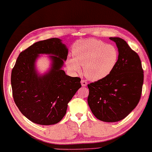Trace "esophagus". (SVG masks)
I'll return each mask as SVG.
<instances>
[{
	"instance_id": "obj_1",
	"label": "esophagus",
	"mask_w": 152,
	"mask_h": 152,
	"mask_svg": "<svg viewBox=\"0 0 152 152\" xmlns=\"http://www.w3.org/2000/svg\"><path fill=\"white\" fill-rule=\"evenodd\" d=\"M80 83H81V85L83 86H86V85H87V82H86L85 80H81Z\"/></svg>"
}]
</instances>
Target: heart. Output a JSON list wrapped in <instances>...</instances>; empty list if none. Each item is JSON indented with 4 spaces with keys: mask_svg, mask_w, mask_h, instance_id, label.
Masks as SVG:
<instances>
[{
    "mask_svg": "<svg viewBox=\"0 0 152 152\" xmlns=\"http://www.w3.org/2000/svg\"><path fill=\"white\" fill-rule=\"evenodd\" d=\"M75 59L67 60V66L72 72L80 73L83 67L86 78L97 81L106 78L112 72L118 60V52L115 46L100 40L89 39L73 48Z\"/></svg>",
    "mask_w": 152,
    "mask_h": 152,
    "instance_id": "obj_1",
    "label": "heart"
}]
</instances>
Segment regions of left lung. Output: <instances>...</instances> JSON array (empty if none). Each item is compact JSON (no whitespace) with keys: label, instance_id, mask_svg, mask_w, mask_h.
<instances>
[{"label":"left lung","instance_id":"obj_1","mask_svg":"<svg viewBox=\"0 0 152 152\" xmlns=\"http://www.w3.org/2000/svg\"><path fill=\"white\" fill-rule=\"evenodd\" d=\"M118 48V60L106 78L88 85V104L92 113L104 122H117L127 116L141 97L144 71L140 57L125 41L110 37Z\"/></svg>","mask_w":152,"mask_h":152}]
</instances>
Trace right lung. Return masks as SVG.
<instances>
[{
	"label": "right lung",
	"mask_w": 152,
	"mask_h": 152,
	"mask_svg": "<svg viewBox=\"0 0 152 152\" xmlns=\"http://www.w3.org/2000/svg\"><path fill=\"white\" fill-rule=\"evenodd\" d=\"M52 54L51 70L39 75L35 61L39 54ZM68 49L58 38L34 43L18 57L11 74L15 104L23 115L35 123L54 125L66 115L67 104L81 87L79 77L67 75L61 69Z\"/></svg>",
	"instance_id": "add662e5"
}]
</instances>
